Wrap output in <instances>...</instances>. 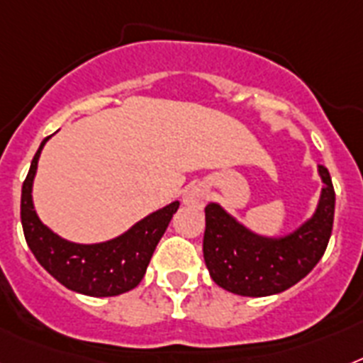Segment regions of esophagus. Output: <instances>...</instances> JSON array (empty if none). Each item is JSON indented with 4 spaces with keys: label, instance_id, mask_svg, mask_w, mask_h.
<instances>
[{
    "label": "esophagus",
    "instance_id": "obj_1",
    "mask_svg": "<svg viewBox=\"0 0 363 363\" xmlns=\"http://www.w3.org/2000/svg\"><path fill=\"white\" fill-rule=\"evenodd\" d=\"M206 199V190L201 184H194V186H188L182 194V205L191 206V208H201L205 205Z\"/></svg>",
    "mask_w": 363,
    "mask_h": 363
}]
</instances>
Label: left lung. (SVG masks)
<instances>
[{
	"label": "left lung",
	"mask_w": 363,
	"mask_h": 363,
	"mask_svg": "<svg viewBox=\"0 0 363 363\" xmlns=\"http://www.w3.org/2000/svg\"><path fill=\"white\" fill-rule=\"evenodd\" d=\"M318 172L323 182L318 208L284 236L252 233L221 205H206L203 255L216 284L243 297H266L288 290L315 267L330 240L336 205L330 173L321 164Z\"/></svg>",
	"instance_id": "8db88e82"
}]
</instances>
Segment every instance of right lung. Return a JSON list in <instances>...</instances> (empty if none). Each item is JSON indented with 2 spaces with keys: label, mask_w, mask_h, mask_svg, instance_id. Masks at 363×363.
Segmentation results:
<instances>
[{
  "label": "right lung",
  "mask_w": 363,
  "mask_h": 363,
  "mask_svg": "<svg viewBox=\"0 0 363 363\" xmlns=\"http://www.w3.org/2000/svg\"><path fill=\"white\" fill-rule=\"evenodd\" d=\"M50 138H44L36 151L21 186V227L27 245L38 264L68 290L90 297H112L133 290L144 279L149 260L179 208V201L145 216L127 233L108 242L75 243L60 238L42 223L33 205L38 158Z\"/></svg>",
  "instance_id": "right-lung-1"
}]
</instances>
